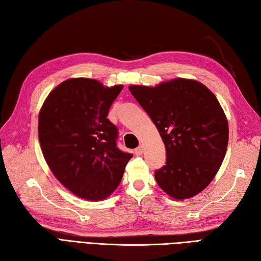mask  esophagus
I'll return each mask as SVG.
<instances>
[{
  "instance_id": "esophagus-1",
  "label": "esophagus",
  "mask_w": 261,
  "mask_h": 261,
  "mask_svg": "<svg viewBox=\"0 0 261 261\" xmlns=\"http://www.w3.org/2000/svg\"><path fill=\"white\" fill-rule=\"evenodd\" d=\"M143 150H145V148H143V146H139L137 149H135V153L137 154V156H140V154L143 153Z\"/></svg>"
}]
</instances>
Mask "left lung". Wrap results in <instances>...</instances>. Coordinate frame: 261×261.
Returning a JSON list of instances; mask_svg holds the SVG:
<instances>
[{
  "mask_svg": "<svg viewBox=\"0 0 261 261\" xmlns=\"http://www.w3.org/2000/svg\"><path fill=\"white\" fill-rule=\"evenodd\" d=\"M129 90L165 143L166 165L154 171L158 185L177 199L195 196L214 178L228 147V121L218 98L185 79Z\"/></svg>",
  "mask_w": 261,
  "mask_h": 261,
  "instance_id": "8db88e82",
  "label": "left lung"
}]
</instances>
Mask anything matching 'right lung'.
Segmentation results:
<instances>
[{
  "mask_svg": "<svg viewBox=\"0 0 261 261\" xmlns=\"http://www.w3.org/2000/svg\"><path fill=\"white\" fill-rule=\"evenodd\" d=\"M122 88L91 79L67 80L50 92L39 113V141L49 168L88 201L110 196L134 156L118 148V127L108 119Z\"/></svg>",
  "mask_w": 261,
  "mask_h": 261,
  "instance_id": "right-lung-1",
  "label": "right lung"
}]
</instances>
